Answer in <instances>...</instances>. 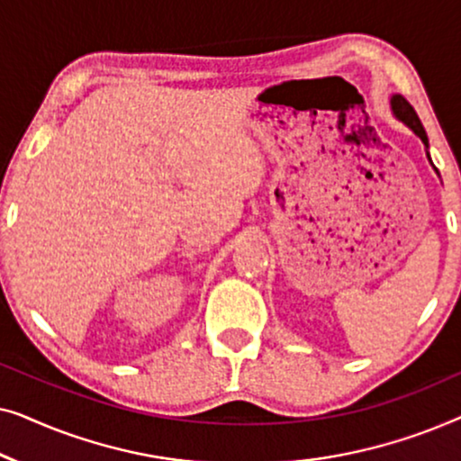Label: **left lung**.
<instances>
[{"instance_id": "8db88e82", "label": "left lung", "mask_w": 461, "mask_h": 461, "mask_svg": "<svg viewBox=\"0 0 461 461\" xmlns=\"http://www.w3.org/2000/svg\"><path fill=\"white\" fill-rule=\"evenodd\" d=\"M390 109H393V115L399 119V122H402L407 125L409 130L413 131L415 136L420 138L421 142H424V149H426V157H428V161H430V166H432V159H430V144H428V136H426V130H424V125H421V122H420V117H418V113L413 111V106L407 103L405 98L401 96V94H393V96H390ZM434 167V166H432ZM434 172H437V167H434ZM438 174V172H437Z\"/></svg>"}]
</instances>
